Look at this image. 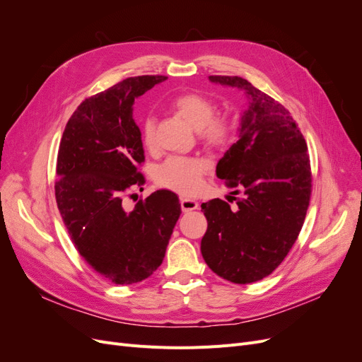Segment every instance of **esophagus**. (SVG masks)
Segmentation results:
<instances>
[{
  "instance_id": "obj_1",
  "label": "esophagus",
  "mask_w": 362,
  "mask_h": 362,
  "mask_svg": "<svg viewBox=\"0 0 362 362\" xmlns=\"http://www.w3.org/2000/svg\"><path fill=\"white\" fill-rule=\"evenodd\" d=\"M199 206V204L196 202L194 199H187V198H181V210L184 213L187 211H192V210H196V208Z\"/></svg>"
}]
</instances>
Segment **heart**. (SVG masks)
I'll use <instances>...</instances> for the list:
<instances>
[{
  "mask_svg": "<svg viewBox=\"0 0 362 362\" xmlns=\"http://www.w3.org/2000/svg\"><path fill=\"white\" fill-rule=\"evenodd\" d=\"M170 107L198 131L199 139L208 146L221 148L234 134V120L228 115H214V103L202 93H180L170 101ZM140 136L148 149L156 146L154 117L148 116L144 119ZM208 170H210V161L205 157H170L157 169L156 178L161 187L187 196L201 189L202 178Z\"/></svg>",
  "mask_w": 362,
  "mask_h": 362,
  "instance_id": "obj_1",
  "label": "heart"
}]
</instances>
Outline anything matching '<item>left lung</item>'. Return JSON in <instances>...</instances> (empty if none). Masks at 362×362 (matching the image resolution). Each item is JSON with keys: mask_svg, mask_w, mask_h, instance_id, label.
Returning a JSON list of instances; mask_svg holds the SVG:
<instances>
[{"mask_svg": "<svg viewBox=\"0 0 362 362\" xmlns=\"http://www.w3.org/2000/svg\"><path fill=\"white\" fill-rule=\"evenodd\" d=\"M210 81L243 89L249 105L238 140L216 168L242 198L231 196L233 210L222 199L201 205L208 222L201 252L216 275L250 284L269 276L298 240L313 187L308 146L287 108L247 80L211 75Z\"/></svg>", "mask_w": 362, "mask_h": 362, "instance_id": "8db88e82", "label": "left lung"}]
</instances>
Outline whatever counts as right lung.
Returning a JSON list of instances; mask_svg holds the SVG:
<instances>
[{
	"mask_svg": "<svg viewBox=\"0 0 362 362\" xmlns=\"http://www.w3.org/2000/svg\"><path fill=\"white\" fill-rule=\"evenodd\" d=\"M166 80L141 75L115 84L76 107L57 156L56 201L75 249L107 281L129 286L163 262L181 214L178 196L157 190L133 210L125 198L145 184L141 133L133 119L139 96Z\"/></svg>",
	"mask_w": 362,
	"mask_h": 362,
	"instance_id": "add662e5",
	"label": "right lung"
}]
</instances>
